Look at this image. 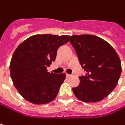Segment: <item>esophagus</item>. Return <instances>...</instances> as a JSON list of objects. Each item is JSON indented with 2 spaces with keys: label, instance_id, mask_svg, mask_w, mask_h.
Returning <instances> with one entry per match:
<instances>
[{
  "label": "esophagus",
  "instance_id": "1",
  "mask_svg": "<svg viewBox=\"0 0 125 125\" xmlns=\"http://www.w3.org/2000/svg\"><path fill=\"white\" fill-rule=\"evenodd\" d=\"M66 76H67V77H68V78H69V77H71V75H69V74H66Z\"/></svg>",
  "mask_w": 125,
  "mask_h": 125
}]
</instances>
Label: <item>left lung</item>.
Wrapping results in <instances>:
<instances>
[{
  "mask_svg": "<svg viewBox=\"0 0 125 125\" xmlns=\"http://www.w3.org/2000/svg\"><path fill=\"white\" fill-rule=\"evenodd\" d=\"M86 75L73 88V93L85 103H97L113 91L122 72L120 59L107 41L93 35L69 36Z\"/></svg>",
  "mask_w": 125,
  "mask_h": 125,
  "instance_id": "1",
  "label": "left lung"
}]
</instances>
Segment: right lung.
I'll list each match as a JSON object with an SVG mask.
<instances>
[{"label": "right lung", "instance_id": "right-lung-1", "mask_svg": "<svg viewBox=\"0 0 125 125\" xmlns=\"http://www.w3.org/2000/svg\"><path fill=\"white\" fill-rule=\"evenodd\" d=\"M69 41L68 35L51 34L32 35L14 51L10 63L13 85L22 97L35 104L55 99L66 75L48 72L57 50Z\"/></svg>", "mask_w": 125, "mask_h": 125}]
</instances>
